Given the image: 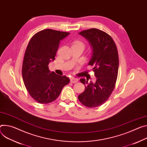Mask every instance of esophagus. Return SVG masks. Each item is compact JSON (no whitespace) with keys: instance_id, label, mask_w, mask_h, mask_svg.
I'll list each match as a JSON object with an SVG mask.
<instances>
[{"instance_id":"esophagus-1","label":"esophagus","mask_w":147,"mask_h":147,"mask_svg":"<svg viewBox=\"0 0 147 147\" xmlns=\"http://www.w3.org/2000/svg\"><path fill=\"white\" fill-rule=\"evenodd\" d=\"M78 79L76 78H74V77H72L71 79H70V82L72 83H76L78 82Z\"/></svg>"}]
</instances>
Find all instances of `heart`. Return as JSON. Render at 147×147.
<instances>
[{
  "instance_id": "1",
  "label": "heart",
  "mask_w": 147,
  "mask_h": 147,
  "mask_svg": "<svg viewBox=\"0 0 147 147\" xmlns=\"http://www.w3.org/2000/svg\"><path fill=\"white\" fill-rule=\"evenodd\" d=\"M74 44H76V45H82V46H83L84 47V44H83V42H76Z\"/></svg>"
}]
</instances>
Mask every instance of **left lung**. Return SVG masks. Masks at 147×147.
Listing matches in <instances>:
<instances>
[{
	"mask_svg": "<svg viewBox=\"0 0 147 147\" xmlns=\"http://www.w3.org/2000/svg\"><path fill=\"white\" fill-rule=\"evenodd\" d=\"M78 34L87 40L92 48L88 65L94 66L96 81L88 83L87 79L80 80L86 88L78 98L86 107L95 108L109 99L115 88L119 65L118 51L112 37L102 30L92 28Z\"/></svg>",
	"mask_w": 147,
	"mask_h": 147,
	"instance_id": "8db88e82",
	"label": "left lung"
}]
</instances>
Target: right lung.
<instances>
[{
  "label": "right lung",
  "mask_w": 147,
  "mask_h": 147,
  "mask_svg": "<svg viewBox=\"0 0 147 147\" xmlns=\"http://www.w3.org/2000/svg\"><path fill=\"white\" fill-rule=\"evenodd\" d=\"M70 33L45 29L36 33L26 48L22 65V77L30 96L40 104L55 101L70 82L65 76L51 72L49 64L55 60L60 41Z\"/></svg>",
  "instance_id": "1"
}]
</instances>
